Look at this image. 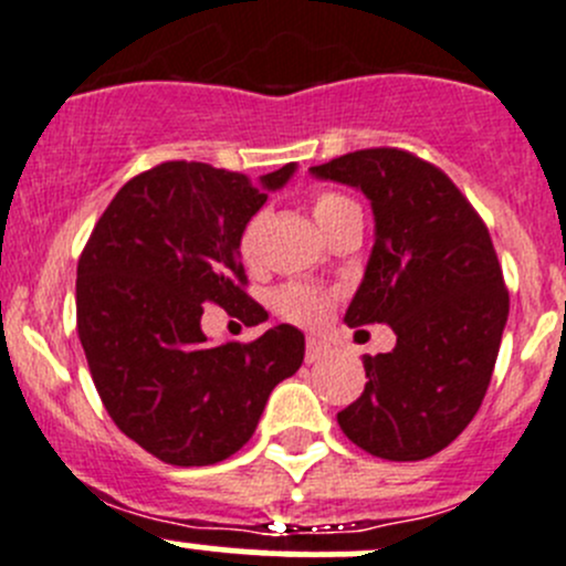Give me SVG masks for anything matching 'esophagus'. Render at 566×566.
<instances>
[{
  "mask_svg": "<svg viewBox=\"0 0 566 566\" xmlns=\"http://www.w3.org/2000/svg\"><path fill=\"white\" fill-rule=\"evenodd\" d=\"M328 353H331V347L325 345L323 339H315V336H310V339H306V364H315L323 356H328Z\"/></svg>",
  "mask_w": 566,
  "mask_h": 566,
  "instance_id": "34e87169",
  "label": "esophagus"
}]
</instances>
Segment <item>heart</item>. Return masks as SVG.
<instances>
[{
    "label": "heart",
    "instance_id": "1",
    "mask_svg": "<svg viewBox=\"0 0 566 566\" xmlns=\"http://www.w3.org/2000/svg\"><path fill=\"white\" fill-rule=\"evenodd\" d=\"M356 208V202L342 193H317L315 202H312V213H315V221L319 224V230H328L336 219H339L345 210ZM260 230H262V216H251V219L243 224L241 235H238V254H241L243 262H254L256 260V249H260ZM273 312L279 317L287 319V323L295 325H319L325 317H328L331 310V295L323 293L317 287H306V284H284L273 293L271 298Z\"/></svg>",
    "mask_w": 566,
    "mask_h": 566
}]
</instances>
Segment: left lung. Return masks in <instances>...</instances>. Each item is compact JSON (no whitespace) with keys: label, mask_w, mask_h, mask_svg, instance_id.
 Here are the masks:
<instances>
[{"label":"left lung","mask_w":566,"mask_h":566,"mask_svg":"<svg viewBox=\"0 0 566 566\" xmlns=\"http://www.w3.org/2000/svg\"><path fill=\"white\" fill-rule=\"evenodd\" d=\"M310 172L373 205L375 247L345 323L397 334L391 353L364 356L367 386L336 421L380 460L432 458L476 416L510 315L488 227L441 169L397 147L347 153Z\"/></svg>","instance_id":"obj_1"}]
</instances>
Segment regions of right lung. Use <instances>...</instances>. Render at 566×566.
<instances>
[{
    "instance_id": "obj_1",
    "label": "right lung",
    "mask_w": 566,
    "mask_h": 566,
    "mask_svg": "<svg viewBox=\"0 0 566 566\" xmlns=\"http://www.w3.org/2000/svg\"><path fill=\"white\" fill-rule=\"evenodd\" d=\"M295 172L251 182L197 161H167L125 182L76 271V325L114 424L169 465H213L254 436L268 397L304 361V334L282 323L260 339L210 345L202 304L247 323L243 224Z\"/></svg>"
}]
</instances>
